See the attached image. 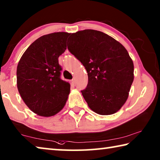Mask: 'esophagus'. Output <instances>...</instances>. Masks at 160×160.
<instances>
[{
	"label": "esophagus",
	"mask_w": 160,
	"mask_h": 160,
	"mask_svg": "<svg viewBox=\"0 0 160 160\" xmlns=\"http://www.w3.org/2000/svg\"><path fill=\"white\" fill-rule=\"evenodd\" d=\"M71 83H72V85H74V83H75V79H72V80H71Z\"/></svg>",
	"instance_id": "esophagus-1"
}]
</instances>
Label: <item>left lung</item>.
I'll return each mask as SVG.
<instances>
[{"instance_id":"left-lung-1","label":"left lung","mask_w":160,"mask_h":160,"mask_svg":"<svg viewBox=\"0 0 160 160\" xmlns=\"http://www.w3.org/2000/svg\"><path fill=\"white\" fill-rule=\"evenodd\" d=\"M68 49L87 70L88 86L81 92L89 108L101 115L120 110L134 80V64L125 48L110 35L88 29L71 34Z\"/></svg>"}]
</instances>
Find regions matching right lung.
I'll list each match as a JSON object with an SVG mask.
<instances>
[{
  "label": "right lung",
  "mask_w": 160,
  "mask_h": 160,
  "mask_svg": "<svg viewBox=\"0 0 160 160\" xmlns=\"http://www.w3.org/2000/svg\"><path fill=\"white\" fill-rule=\"evenodd\" d=\"M69 35L58 32L40 37L18 64V90L25 105L39 116L56 115L67 102L70 85L60 78L58 58L66 50Z\"/></svg>",
  "instance_id": "obj_1"
}]
</instances>
